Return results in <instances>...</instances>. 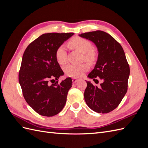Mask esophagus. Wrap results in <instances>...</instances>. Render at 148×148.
I'll list each match as a JSON object with an SVG mask.
<instances>
[{
  "label": "esophagus",
  "mask_w": 148,
  "mask_h": 148,
  "mask_svg": "<svg viewBox=\"0 0 148 148\" xmlns=\"http://www.w3.org/2000/svg\"><path fill=\"white\" fill-rule=\"evenodd\" d=\"M72 82H73V83H77V82H78V79H77V78H73V79H72Z\"/></svg>",
  "instance_id": "1"
}]
</instances>
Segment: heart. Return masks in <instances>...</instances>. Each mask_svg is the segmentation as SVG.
Segmentation results:
<instances>
[{"instance_id":"heart-1","label":"heart","mask_w":148,"mask_h":148,"mask_svg":"<svg viewBox=\"0 0 148 148\" xmlns=\"http://www.w3.org/2000/svg\"><path fill=\"white\" fill-rule=\"evenodd\" d=\"M69 45L74 49L83 53L84 59L89 63L96 60V53L93 50L92 43L88 40L81 38L75 37L69 42ZM56 58L60 64H64L66 62V51L64 45L59 46L56 51ZM88 70V66L86 64L72 65L70 64L65 68L66 75L73 78L81 77L84 71Z\"/></svg>"}]
</instances>
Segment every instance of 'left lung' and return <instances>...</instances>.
<instances>
[{"label":"left lung","instance_id":"obj_1","mask_svg":"<svg viewBox=\"0 0 148 148\" xmlns=\"http://www.w3.org/2000/svg\"><path fill=\"white\" fill-rule=\"evenodd\" d=\"M79 36L92 42L98 52L95 68L88 77L94 81L99 77L103 81L97 87L86 80L84 100L96 112L109 113L119 105L127 91L130 67L124 51L112 36L104 31H91Z\"/></svg>","mask_w":148,"mask_h":148}]
</instances>
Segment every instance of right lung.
Segmentation results:
<instances>
[{
	"instance_id": "obj_1",
	"label": "right lung",
	"mask_w": 148,
	"mask_h": 148,
	"mask_svg": "<svg viewBox=\"0 0 148 148\" xmlns=\"http://www.w3.org/2000/svg\"><path fill=\"white\" fill-rule=\"evenodd\" d=\"M73 33H46L26 49L19 72V83L25 99L38 114L52 117L63 109L72 85L71 78L51 84L64 75L56 58L57 49Z\"/></svg>"
}]
</instances>
